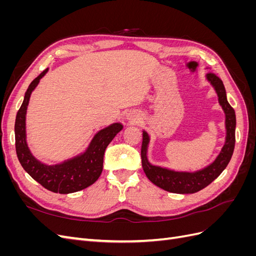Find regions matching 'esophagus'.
<instances>
[{"mask_svg":"<svg viewBox=\"0 0 256 256\" xmlns=\"http://www.w3.org/2000/svg\"><path fill=\"white\" fill-rule=\"evenodd\" d=\"M136 120H138V118H136Z\"/></svg>","mask_w":256,"mask_h":256,"instance_id":"34e87169","label":"esophagus"}]
</instances>
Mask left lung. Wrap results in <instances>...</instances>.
Instances as JSON below:
<instances>
[{
	"mask_svg": "<svg viewBox=\"0 0 256 256\" xmlns=\"http://www.w3.org/2000/svg\"><path fill=\"white\" fill-rule=\"evenodd\" d=\"M207 80L214 88L219 98V104L226 113V143L222 147L221 152L216 159L205 168L193 173L189 172H175L172 170L156 166H152L147 160V146L150 143V136L146 131H143V141L141 147L142 166L147 178L159 188L168 192L188 194L196 193L204 189L209 184H212L218 177L223 170L228 164L235 147V128L236 115L233 108L230 106L226 99V92L224 88L222 80L214 72H208Z\"/></svg>",
	"mask_w": 256,
	"mask_h": 256,
	"instance_id": "8db88e82",
	"label": "left lung"
}]
</instances>
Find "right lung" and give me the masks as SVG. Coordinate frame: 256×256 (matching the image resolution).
Returning a JSON list of instances; mask_svg holds the SVG:
<instances>
[{
  "label": "right lung",
  "mask_w": 256,
  "mask_h": 256,
  "mask_svg": "<svg viewBox=\"0 0 256 256\" xmlns=\"http://www.w3.org/2000/svg\"><path fill=\"white\" fill-rule=\"evenodd\" d=\"M47 72L48 68L30 84L17 113L16 122H14L16 152L22 168L33 180L40 182L47 190L67 194L88 188L98 180L102 172L104 154L106 146L122 129V125L115 122L100 130L92 140L88 150L80 156L56 166L42 164L30 154L26 144V114L30 94Z\"/></svg>",
  "instance_id": "1"
}]
</instances>
